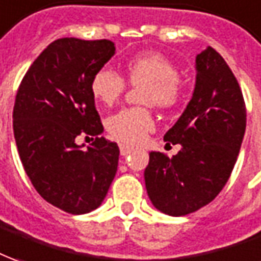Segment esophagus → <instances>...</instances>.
I'll list each match as a JSON object with an SVG mask.
<instances>
[{
    "instance_id": "34e87169",
    "label": "esophagus",
    "mask_w": 261,
    "mask_h": 261,
    "mask_svg": "<svg viewBox=\"0 0 261 261\" xmlns=\"http://www.w3.org/2000/svg\"><path fill=\"white\" fill-rule=\"evenodd\" d=\"M119 149H120V154H122V156H127V154L132 152V148H129V146H126V145H120Z\"/></svg>"
}]
</instances>
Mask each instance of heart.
<instances>
[{
    "label": "heart",
    "instance_id": "1",
    "mask_svg": "<svg viewBox=\"0 0 261 261\" xmlns=\"http://www.w3.org/2000/svg\"><path fill=\"white\" fill-rule=\"evenodd\" d=\"M130 85L142 88V102L161 109L177 105L182 98V81L177 66L159 52H143L129 59L125 65ZM126 89V81L115 69L103 66L93 73L91 92L100 103L111 107ZM109 135L126 145H138L154 129V119L146 108H125L107 120Z\"/></svg>",
    "mask_w": 261,
    "mask_h": 261
}]
</instances>
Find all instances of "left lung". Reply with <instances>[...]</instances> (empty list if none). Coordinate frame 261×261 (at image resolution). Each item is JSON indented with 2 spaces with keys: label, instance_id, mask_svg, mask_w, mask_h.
Returning <instances> with one entry per match:
<instances>
[{
  "label": "left lung",
  "instance_id": "1",
  "mask_svg": "<svg viewBox=\"0 0 261 261\" xmlns=\"http://www.w3.org/2000/svg\"><path fill=\"white\" fill-rule=\"evenodd\" d=\"M192 99L165 141L182 149L149 153L145 185L150 202L169 216L209 204L229 180L246 130L243 93L223 57L212 46L196 57Z\"/></svg>",
  "mask_w": 261,
  "mask_h": 261
}]
</instances>
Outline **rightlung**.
<instances>
[{
  "label": "right lung",
  "instance_id": "right-lung-1",
  "mask_svg": "<svg viewBox=\"0 0 261 261\" xmlns=\"http://www.w3.org/2000/svg\"><path fill=\"white\" fill-rule=\"evenodd\" d=\"M113 54L108 39H57L30 66L15 96L12 126L25 172L41 197L71 215L100 206L116 175L119 148L98 136L103 126L91 92L93 73ZM79 134L97 138L81 149Z\"/></svg>",
  "mask_w": 261,
  "mask_h": 261
}]
</instances>
